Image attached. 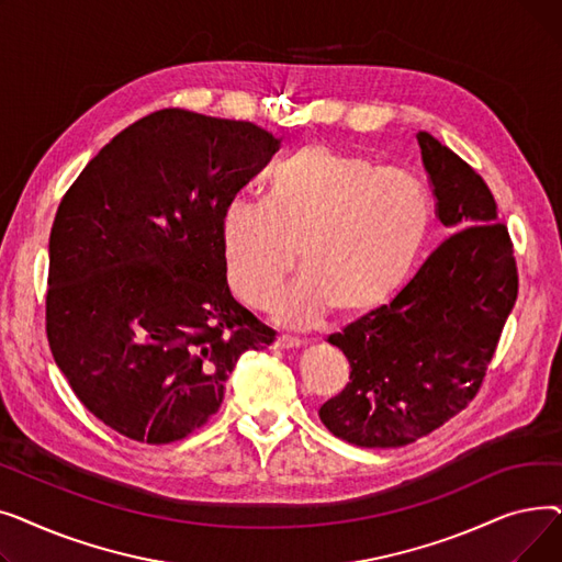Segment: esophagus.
Returning <instances> with one entry per match:
<instances>
[{
    "instance_id": "34e87169",
    "label": "esophagus",
    "mask_w": 562,
    "mask_h": 562,
    "mask_svg": "<svg viewBox=\"0 0 562 562\" xmlns=\"http://www.w3.org/2000/svg\"><path fill=\"white\" fill-rule=\"evenodd\" d=\"M303 341L301 339H293V337H278L276 339V348H301Z\"/></svg>"
}]
</instances>
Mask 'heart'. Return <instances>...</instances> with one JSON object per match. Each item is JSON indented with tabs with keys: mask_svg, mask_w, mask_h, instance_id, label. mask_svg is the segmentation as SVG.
I'll return each instance as SVG.
<instances>
[{
	"mask_svg": "<svg viewBox=\"0 0 562 562\" xmlns=\"http://www.w3.org/2000/svg\"><path fill=\"white\" fill-rule=\"evenodd\" d=\"M430 225L417 177L307 145L276 164L263 200L236 193L221 212V257L232 291L269 305L299 261L303 273L276 301L286 326H314L330 310L356 318L403 284Z\"/></svg>",
	"mask_w": 562,
	"mask_h": 562,
	"instance_id": "1",
	"label": "heart"
}]
</instances>
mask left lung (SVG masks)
<instances>
[{
  "label": "left lung",
  "mask_w": 562,
  "mask_h": 562,
  "mask_svg": "<svg viewBox=\"0 0 562 562\" xmlns=\"http://www.w3.org/2000/svg\"><path fill=\"white\" fill-rule=\"evenodd\" d=\"M417 140L451 236L390 305L328 337L350 375L318 417L364 449L412 445L464 409L517 301L513 241L483 177L428 132Z\"/></svg>",
  "instance_id": "left-lung-1"
}]
</instances>
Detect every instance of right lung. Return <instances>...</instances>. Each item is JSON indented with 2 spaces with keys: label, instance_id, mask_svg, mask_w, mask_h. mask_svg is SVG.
<instances>
[{
  "label": "right lung",
  "instance_id": "right-lung-1",
  "mask_svg": "<svg viewBox=\"0 0 562 562\" xmlns=\"http://www.w3.org/2000/svg\"><path fill=\"white\" fill-rule=\"evenodd\" d=\"M278 150L252 123L164 109L113 136L58 204L47 339L77 398L115 432L187 437L221 407L236 360L273 344L232 296L218 225Z\"/></svg>",
  "mask_w": 562,
  "mask_h": 562
}]
</instances>
